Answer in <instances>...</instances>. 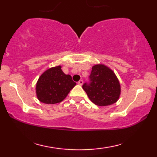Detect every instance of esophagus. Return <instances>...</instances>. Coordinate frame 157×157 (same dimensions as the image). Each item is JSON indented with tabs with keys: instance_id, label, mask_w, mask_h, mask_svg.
Wrapping results in <instances>:
<instances>
[{
	"instance_id": "obj_1",
	"label": "esophagus",
	"mask_w": 157,
	"mask_h": 157,
	"mask_svg": "<svg viewBox=\"0 0 157 157\" xmlns=\"http://www.w3.org/2000/svg\"><path fill=\"white\" fill-rule=\"evenodd\" d=\"M78 84L79 85H82V84H83V80H82V79H80V80H79V81L78 82Z\"/></svg>"
}]
</instances>
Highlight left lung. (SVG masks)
Listing matches in <instances>:
<instances>
[{
    "label": "left lung",
    "instance_id": "obj_1",
    "mask_svg": "<svg viewBox=\"0 0 157 157\" xmlns=\"http://www.w3.org/2000/svg\"><path fill=\"white\" fill-rule=\"evenodd\" d=\"M89 82L82 85V88L94 104L108 106L118 100L121 85L115 73L107 66L103 64L93 66Z\"/></svg>",
    "mask_w": 157,
    "mask_h": 157
}]
</instances>
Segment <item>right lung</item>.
I'll return each instance as SVG.
<instances>
[{"label":"right lung","mask_w":157,"mask_h":157,"mask_svg":"<svg viewBox=\"0 0 157 157\" xmlns=\"http://www.w3.org/2000/svg\"><path fill=\"white\" fill-rule=\"evenodd\" d=\"M62 66L52 67L42 74L36 85V96L45 104L59 103L76 85L70 75L63 72Z\"/></svg>","instance_id":"right-lung-1"}]
</instances>
